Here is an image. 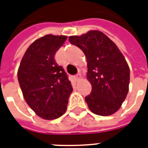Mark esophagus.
<instances>
[{
    "label": "esophagus",
    "instance_id": "1",
    "mask_svg": "<svg viewBox=\"0 0 148 148\" xmlns=\"http://www.w3.org/2000/svg\"><path fill=\"white\" fill-rule=\"evenodd\" d=\"M80 79H81V75L80 74H77V75H75V80L76 81H79Z\"/></svg>",
    "mask_w": 148,
    "mask_h": 148
}]
</instances>
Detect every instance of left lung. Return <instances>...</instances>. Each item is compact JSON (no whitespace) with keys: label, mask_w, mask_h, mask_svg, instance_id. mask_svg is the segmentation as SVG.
I'll use <instances>...</instances> for the list:
<instances>
[{"label":"left lung","mask_w":148,"mask_h":148,"mask_svg":"<svg viewBox=\"0 0 148 148\" xmlns=\"http://www.w3.org/2000/svg\"><path fill=\"white\" fill-rule=\"evenodd\" d=\"M69 40L87 58V79L92 90L85 101L90 110L100 116L116 113L128 95L130 81L129 64L122 53L100 31L73 35Z\"/></svg>","instance_id":"8db88e82"}]
</instances>
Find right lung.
<instances>
[{"label":"right lung","instance_id":"add662e5","mask_svg":"<svg viewBox=\"0 0 148 148\" xmlns=\"http://www.w3.org/2000/svg\"><path fill=\"white\" fill-rule=\"evenodd\" d=\"M65 35L46 34L31 43L23 57L17 77L27 105L38 116L53 120L67 110L73 87L64 70L54 59L67 39Z\"/></svg>","mask_w":148,"mask_h":148}]
</instances>
